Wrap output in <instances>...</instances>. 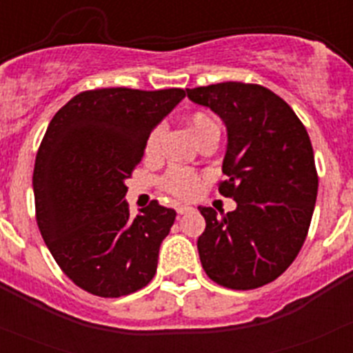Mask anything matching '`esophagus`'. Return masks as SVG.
<instances>
[{
  "label": "esophagus",
  "mask_w": 353,
  "mask_h": 353,
  "mask_svg": "<svg viewBox=\"0 0 353 353\" xmlns=\"http://www.w3.org/2000/svg\"><path fill=\"white\" fill-rule=\"evenodd\" d=\"M192 208L191 207H187V205H179V207H176V214L179 215H183V214H187V212H191Z\"/></svg>",
  "instance_id": "esophagus-1"
}]
</instances>
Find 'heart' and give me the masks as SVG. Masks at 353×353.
I'll return each instance as SVG.
<instances>
[{"label": "heart", "instance_id": "heart-1", "mask_svg": "<svg viewBox=\"0 0 353 353\" xmlns=\"http://www.w3.org/2000/svg\"><path fill=\"white\" fill-rule=\"evenodd\" d=\"M187 125L194 134L196 141H201L205 136L217 129V123L208 117L207 113H192L187 118ZM161 139H162V127H155L152 132L148 134V138L145 141V155L150 159L157 157L161 152ZM161 187L168 194L179 199H191L199 192L201 187V176L196 171L187 170V168L173 166L166 171V174L161 179Z\"/></svg>", "mask_w": 353, "mask_h": 353}]
</instances>
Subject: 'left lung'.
<instances>
[{
    "mask_svg": "<svg viewBox=\"0 0 353 353\" xmlns=\"http://www.w3.org/2000/svg\"><path fill=\"white\" fill-rule=\"evenodd\" d=\"M219 114L228 130L219 192L233 212L199 207L205 232L199 260L212 281L252 290L288 269L304 244L318 192L307 130L281 97L260 84L236 81L185 90Z\"/></svg>",
    "mask_w": 353,
    "mask_h": 353,
    "instance_id": "1",
    "label": "left lung"
}]
</instances>
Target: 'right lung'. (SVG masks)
Here are the masks:
<instances>
[{
    "label": "right lung",
    "instance_id": "right-lung-1",
    "mask_svg": "<svg viewBox=\"0 0 353 353\" xmlns=\"http://www.w3.org/2000/svg\"><path fill=\"white\" fill-rule=\"evenodd\" d=\"M185 97L180 88H102L52 117L33 171L37 224L65 276L99 297L152 281L176 212L154 199L130 215L125 201L148 134Z\"/></svg>",
    "mask_w": 353,
    "mask_h": 353
}]
</instances>
